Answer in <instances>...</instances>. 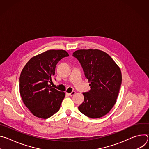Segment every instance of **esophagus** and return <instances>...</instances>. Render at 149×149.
I'll use <instances>...</instances> for the list:
<instances>
[{
	"label": "esophagus",
	"instance_id": "esophagus-1",
	"mask_svg": "<svg viewBox=\"0 0 149 149\" xmlns=\"http://www.w3.org/2000/svg\"><path fill=\"white\" fill-rule=\"evenodd\" d=\"M75 94V91H72V92L71 93H67V94H68V95H70V96H72V95H74Z\"/></svg>",
	"mask_w": 149,
	"mask_h": 149
}]
</instances>
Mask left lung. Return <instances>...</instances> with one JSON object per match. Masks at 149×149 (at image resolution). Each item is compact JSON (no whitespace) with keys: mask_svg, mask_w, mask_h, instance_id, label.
<instances>
[{"mask_svg":"<svg viewBox=\"0 0 149 149\" xmlns=\"http://www.w3.org/2000/svg\"><path fill=\"white\" fill-rule=\"evenodd\" d=\"M73 56L79 61L91 82L90 91L82 93L84 102L78 109L88 117H102L116 102L122 81L120 68L109 54L97 49H79Z\"/></svg>","mask_w":149,"mask_h":149,"instance_id":"1","label":"left lung"}]
</instances>
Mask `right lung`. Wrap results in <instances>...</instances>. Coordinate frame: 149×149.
Listing matches in <instances>:
<instances>
[{"instance_id": "add662e5", "label": "right lung", "mask_w": 149, "mask_h": 149, "mask_svg": "<svg viewBox=\"0 0 149 149\" xmlns=\"http://www.w3.org/2000/svg\"><path fill=\"white\" fill-rule=\"evenodd\" d=\"M68 56L65 50H48L33 56L24 67L19 78L20 95L33 116L46 119L59 111L65 94L52 88L49 82L57 63Z\"/></svg>"}]
</instances>
